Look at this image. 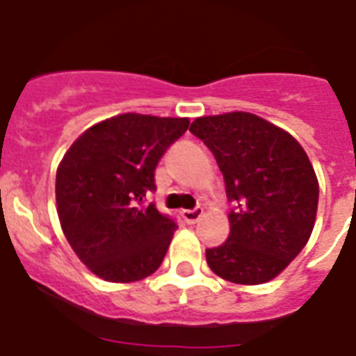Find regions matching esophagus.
<instances>
[{
  "label": "esophagus",
  "instance_id": "obj_1",
  "mask_svg": "<svg viewBox=\"0 0 356 356\" xmlns=\"http://www.w3.org/2000/svg\"><path fill=\"white\" fill-rule=\"evenodd\" d=\"M181 216H183V220L186 223H195L201 216H203V209H201V207H195L192 211H183L181 212Z\"/></svg>",
  "mask_w": 356,
  "mask_h": 356
}]
</instances>
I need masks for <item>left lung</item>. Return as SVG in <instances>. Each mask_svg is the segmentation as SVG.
Wrapping results in <instances>:
<instances>
[{
    "instance_id": "left-lung-1",
    "label": "left lung",
    "mask_w": 356,
    "mask_h": 356,
    "mask_svg": "<svg viewBox=\"0 0 356 356\" xmlns=\"http://www.w3.org/2000/svg\"><path fill=\"white\" fill-rule=\"evenodd\" d=\"M190 133L212 151L233 203L231 234L207 249V264L238 284L270 281L314 227L320 188L309 156L292 134L249 113L195 118Z\"/></svg>"
}]
</instances>
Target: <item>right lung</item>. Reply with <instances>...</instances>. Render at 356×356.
Here are the masks:
<instances>
[{"mask_svg": "<svg viewBox=\"0 0 356 356\" xmlns=\"http://www.w3.org/2000/svg\"><path fill=\"white\" fill-rule=\"evenodd\" d=\"M186 118L120 114L86 129L57 170L64 236L97 277L133 282L162 264L177 223L151 201L155 170Z\"/></svg>", "mask_w": 356, "mask_h": 356, "instance_id": "add662e5", "label": "right lung"}]
</instances>
